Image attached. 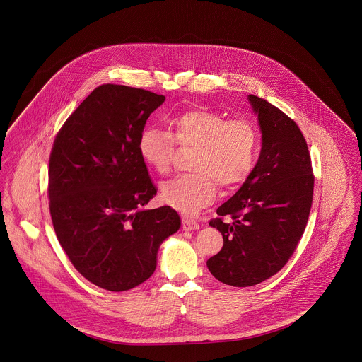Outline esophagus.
Listing matches in <instances>:
<instances>
[{
  "instance_id": "esophagus-1",
  "label": "esophagus",
  "mask_w": 362,
  "mask_h": 362,
  "mask_svg": "<svg viewBox=\"0 0 362 362\" xmlns=\"http://www.w3.org/2000/svg\"><path fill=\"white\" fill-rule=\"evenodd\" d=\"M182 228L185 230H194V229H199V224L194 220H191L189 217H183L182 218Z\"/></svg>"
}]
</instances>
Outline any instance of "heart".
<instances>
[{"mask_svg":"<svg viewBox=\"0 0 362 362\" xmlns=\"http://www.w3.org/2000/svg\"><path fill=\"white\" fill-rule=\"evenodd\" d=\"M171 132L146 126L138 141L144 161L156 173L171 170L175 141L180 146L195 148L189 175L161 185L163 201L182 213L194 214L213 202L217 185L236 189L252 171L259 149L255 124L245 118L226 119L213 110L197 107L173 117Z\"/></svg>","mask_w":362,"mask_h":362,"instance_id":"b5f03b06","label":"heart"}]
</instances>
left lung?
I'll use <instances>...</instances> for the list:
<instances>
[{
    "mask_svg": "<svg viewBox=\"0 0 362 362\" xmlns=\"http://www.w3.org/2000/svg\"><path fill=\"white\" fill-rule=\"evenodd\" d=\"M258 115L262 149L239 191L217 209L209 225L224 239L206 262L223 284L245 288L278 273L292 257L310 217L313 173L301 130L276 105L248 95ZM230 215L232 222L222 217Z\"/></svg>",
    "mask_w": 362,
    "mask_h": 362,
    "instance_id": "left-lung-1",
    "label": "left lung"
}]
</instances>
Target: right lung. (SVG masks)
<instances>
[{
    "label": "right lung",
    "instance_id": "add662e5",
    "mask_svg": "<svg viewBox=\"0 0 362 362\" xmlns=\"http://www.w3.org/2000/svg\"><path fill=\"white\" fill-rule=\"evenodd\" d=\"M165 98L104 84L64 123L49 163L52 226L76 270L123 292L155 273L161 243L180 228L173 207L142 209L157 192L138 151L149 115Z\"/></svg>",
    "mask_w": 362,
    "mask_h": 362
}]
</instances>
